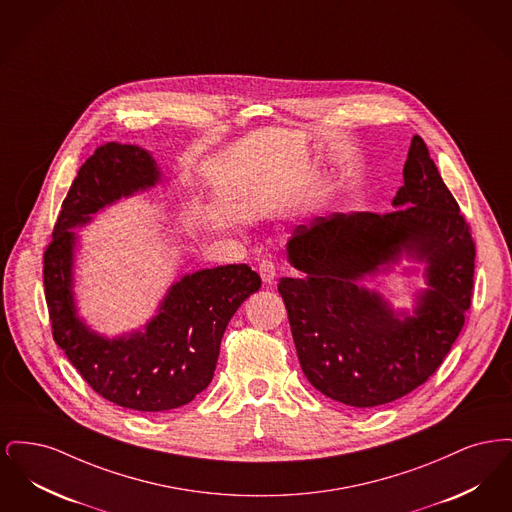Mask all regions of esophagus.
<instances>
[{"mask_svg":"<svg viewBox=\"0 0 512 512\" xmlns=\"http://www.w3.org/2000/svg\"><path fill=\"white\" fill-rule=\"evenodd\" d=\"M257 270H259V274H261V278H263L265 284H272V282L276 280V267H274V263H272L270 259L259 261Z\"/></svg>","mask_w":512,"mask_h":512,"instance_id":"obj_1","label":"esophagus"}]
</instances>
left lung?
<instances>
[{"instance_id": "obj_1", "label": "left lung", "mask_w": 512, "mask_h": 512, "mask_svg": "<svg viewBox=\"0 0 512 512\" xmlns=\"http://www.w3.org/2000/svg\"><path fill=\"white\" fill-rule=\"evenodd\" d=\"M393 211L332 213L299 224L280 278L293 343L307 380L343 405L370 409L422 386L459 338L474 288L476 245L420 136ZM405 252L427 263L429 288L413 318L358 284Z\"/></svg>"}]
</instances>
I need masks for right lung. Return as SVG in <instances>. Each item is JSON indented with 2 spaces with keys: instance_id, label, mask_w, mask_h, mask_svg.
<instances>
[{
  "instance_id": "1",
  "label": "right lung",
  "mask_w": 512,
  "mask_h": 512,
  "mask_svg": "<svg viewBox=\"0 0 512 512\" xmlns=\"http://www.w3.org/2000/svg\"><path fill=\"white\" fill-rule=\"evenodd\" d=\"M161 180L146 149L109 142L80 167L44 253V286L53 340L80 376L107 401L142 413L190 403L215 374L222 334L261 278L247 265L205 268L172 284L144 332L107 340L76 317L71 232L121 197Z\"/></svg>"
}]
</instances>
